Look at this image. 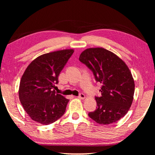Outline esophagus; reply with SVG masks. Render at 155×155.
<instances>
[{
    "instance_id": "1",
    "label": "esophagus",
    "mask_w": 155,
    "mask_h": 155,
    "mask_svg": "<svg viewBox=\"0 0 155 155\" xmlns=\"http://www.w3.org/2000/svg\"><path fill=\"white\" fill-rule=\"evenodd\" d=\"M78 98H81V99H84V98H85V95L83 93H80L79 95L78 96Z\"/></svg>"
}]
</instances>
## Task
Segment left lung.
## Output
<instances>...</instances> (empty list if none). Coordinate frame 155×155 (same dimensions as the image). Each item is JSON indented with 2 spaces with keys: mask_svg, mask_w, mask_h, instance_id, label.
<instances>
[{
  "mask_svg": "<svg viewBox=\"0 0 155 155\" xmlns=\"http://www.w3.org/2000/svg\"><path fill=\"white\" fill-rule=\"evenodd\" d=\"M79 61L93 72L96 81L103 84L101 95L95 96L96 110L88 117L101 124L117 123L133 103L134 82L129 68L116 54L103 48L86 49Z\"/></svg>",
  "mask_w": 155,
  "mask_h": 155,
  "instance_id": "8db88e82",
  "label": "left lung"
}]
</instances>
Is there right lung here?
<instances>
[{
	"label": "right lung",
	"instance_id": "obj_1",
	"mask_svg": "<svg viewBox=\"0 0 155 155\" xmlns=\"http://www.w3.org/2000/svg\"><path fill=\"white\" fill-rule=\"evenodd\" d=\"M72 49L44 54L28 66L21 78L18 95L32 120L47 125L65 113L69 100L54 90L61 71L73 54Z\"/></svg>",
	"mask_w": 155,
	"mask_h": 155
}]
</instances>
